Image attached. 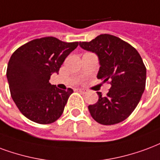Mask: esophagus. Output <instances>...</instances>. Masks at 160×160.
<instances>
[{
	"label": "esophagus",
	"instance_id": "34e87169",
	"mask_svg": "<svg viewBox=\"0 0 160 160\" xmlns=\"http://www.w3.org/2000/svg\"><path fill=\"white\" fill-rule=\"evenodd\" d=\"M78 91H79L80 92H81V93H83V94H85V93L87 92V90L83 89V88H78Z\"/></svg>",
	"mask_w": 160,
	"mask_h": 160
}]
</instances>
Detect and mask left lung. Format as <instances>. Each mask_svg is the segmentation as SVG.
<instances>
[{
    "instance_id": "left-lung-1",
    "label": "left lung",
    "mask_w": 160,
    "mask_h": 160,
    "mask_svg": "<svg viewBox=\"0 0 160 160\" xmlns=\"http://www.w3.org/2000/svg\"><path fill=\"white\" fill-rule=\"evenodd\" d=\"M80 46L98 55L101 65L98 79L111 85L105 97L98 92V102L88 106L91 115L104 125L122 122L137 108L146 86V67L140 54L126 41L108 34Z\"/></svg>"
}]
</instances>
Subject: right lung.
Segmentation results:
<instances>
[{"instance_id": "right-lung-1", "label": "right lung", "mask_w": 160, "mask_h": 160, "mask_svg": "<svg viewBox=\"0 0 160 160\" xmlns=\"http://www.w3.org/2000/svg\"><path fill=\"white\" fill-rule=\"evenodd\" d=\"M79 42H63L52 36L35 39L18 47L7 69L11 96L23 115L38 124L58 119L73 90L49 83Z\"/></svg>"}]
</instances>
